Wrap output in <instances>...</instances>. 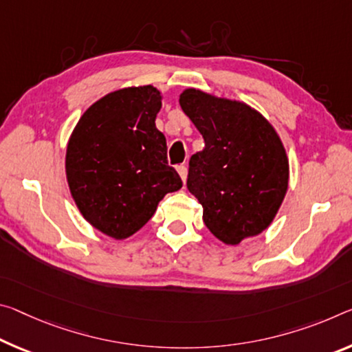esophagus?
I'll use <instances>...</instances> for the list:
<instances>
[{"instance_id": "1", "label": "esophagus", "mask_w": 352, "mask_h": 352, "mask_svg": "<svg viewBox=\"0 0 352 352\" xmlns=\"http://www.w3.org/2000/svg\"><path fill=\"white\" fill-rule=\"evenodd\" d=\"M177 170H178V174H180L183 183H185L186 182V177H188V167L185 164H182V166L177 167Z\"/></svg>"}]
</instances>
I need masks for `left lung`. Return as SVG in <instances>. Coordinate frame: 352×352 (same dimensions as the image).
Here are the masks:
<instances>
[{
    "instance_id": "1",
    "label": "left lung",
    "mask_w": 352,
    "mask_h": 352,
    "mask_svg": "<svg viewBox=\"0 0 352 352\" xmlns=\"http://www.w3.org/2000/svg\"><path fill=\"white\" fill-rule=\"evenodd\" d=\"M180 106L205 148L189 160L186 186L204 222L226 244L255 236L274 219L288 188V160L274 128L250 106L186 89Z\"/></svg>"
}]
</instances>
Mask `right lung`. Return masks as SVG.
<instances>
[{
  "label": "right lung",
  "mask_w": 352,
  "mask_h": 352,
  "mask_svg": "<svg viewBox=\"0 0 352 352\" xmlns=\"http://www.w3.org/2000/svg\"><path fill=\"white\" fill-rule=\"evenodd\" d=\"M160 109L153 86L120 89L94 103L72 133L65 155L70 192L85 219L111 238L131 236L167 192L183 186L155 125Z\"/></svg>",
  "instance_id": "obj_1"
}]
</instances>
